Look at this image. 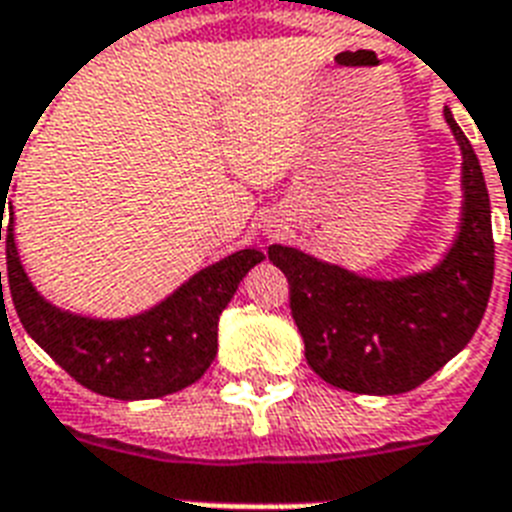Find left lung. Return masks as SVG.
<instances>
[{
	"label": "left lung",
	"instance_id": "left-lung-1",
	"mask_svg": "<svg viewBox=\"0 0 512 512\" xmlns=\"http://www.w3.org/2000/svg\"><path fill=\"white\" fill-rule=\"evenodd\" d=\"M462 151L457 239L430 271L369 279L303 249L271 244L289 281L305 358L321 380L366 396L414 390L460 353L484 319L494 281L492 207L478 156L444 108Z\"/></svg>",
	"mask_w": 512,
	"mask_h": 512
}]
</instances>
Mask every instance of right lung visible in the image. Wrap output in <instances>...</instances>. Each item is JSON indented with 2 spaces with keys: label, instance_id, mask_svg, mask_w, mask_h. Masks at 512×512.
I'll list each match as a JSON object with an SVG mask.
<instances>
[{
  "label": "right lung",
  "instance_id": "obj_1",
  "mask_svg": "<svg viewBox=\"0 0 512 512\" xmlns=\"http://www.w3.org/2000/svg\"><path fill=\"white\" fill-rule=\"evenodd\" d=\"M7 191L10 177L0 185V220H4V204L10 212V223L4 228L0 223V241L4 236L12 305L31 340L76 382L100 396L143 401L177 393L207 372L217 356L220 313L249 268L265 260L260 249H239L201 268L148 311L127 319H92L63 311L36 292L20 263L12 228L15 212Z\"/></svg>",
  "mask_w": 512,
  "mask_h": 512
}]
</instances>
